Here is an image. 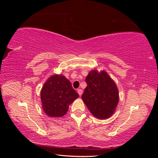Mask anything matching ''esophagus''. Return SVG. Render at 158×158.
Wrapping results in <instances>:
<instances>
[{"mask_svg": "<svg viewBox=\"0 0 158 158\" xmlns=\"http://www.w3.org/2000/svg\"><path fill=\"white\" fill-rule=\"evenodd\" d=\"M77 92L79 94L80 96H81V95H82V93H83V91H82V89H78Z\"/></svg>", "mask_w": 158, "mask_h": 158, "instance_id": "esophagus-1", "label": "esophagus"}]
</instances>
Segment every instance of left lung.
Wrapping results in <instances>:
<instances>
[{"label":"left lung","instance_id":"1","mask_svg":"<svg viewBox=\"0 0 158 158\" xmlns=\"http://www.w3.org/2000/svg\"><path fill=\"white\" fill-rule=\"evenodd\" d=\"M87 87L82 99L90 113L98 119L112 116L118 103V90L115 82L105 70H91L85 78Z\"/></svg>","mask_w":158,"mask_h":158}]
</instances>
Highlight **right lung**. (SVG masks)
Wrapping results in <instances>:
<instances>
[{
    "label": "right lung",
    "instance_id": "right-lung-1",
    "mask_svg": "<svg viewBox=\"0 0 158 158\" xmlns=\"http://www.w3.org/2000/svg\"><path fill=\"white\" fill-rule=\"evenodd\" d=\"M79 95L64 76L54 74L47 80L41 90L42 107L50 117H61Z\"/></svg>",
    "mask_w": 158,
    "mask_h": 158
}]
</instances>
